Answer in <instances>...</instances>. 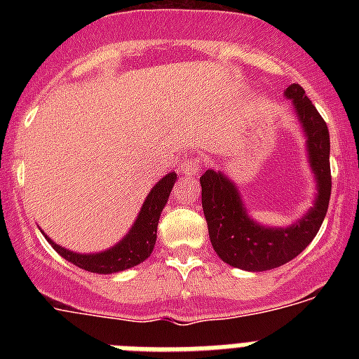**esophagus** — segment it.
Returning a JSON list of instances; mask_svg holds the SVG:
<instances>
[{"label":"esophagus","mask_w":359,"mask_h":359,"mask_svg":"<svg viewBox=\"0 0 359 359\" xmlns=\"http://www.w3.org/2000/svg\"><path fill=\"white\" fill-rule=\"evenodd\" d=\"M203 163H205V160H203L201 156L187 158V160L182 163V172L192 176V174H196V172H199V170H201Z\"/></svg>","instance_id":"esophagus-1"}]
</instances>
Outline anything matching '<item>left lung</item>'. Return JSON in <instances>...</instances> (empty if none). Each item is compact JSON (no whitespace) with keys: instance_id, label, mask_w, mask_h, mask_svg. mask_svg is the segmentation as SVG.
Here are the masks:
<instances>
[{"instance_id":"8db88e82","label":"left lung","mask_w":359,"mask_h":359,"mask_svg":"<svg viewBox=\"0 0 359 359\" xmlns=\"http://www.w3.org/2000/svg\"><path fill=\"white\" fill-rule=\"evenodd\" d=\"M307 136L311 169L315 172V207L290 228H264L253 223L243 207L236 185L221 172L207 170L199 177L201 203L208 224V236L215 253L226 264L246 271H266L286 264L306 250L322 226L331 198V165H329V129L302 86L291 84L286 90Z\"/></svg>"}]
</instances>
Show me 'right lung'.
Returning <instances> with one entry per match:
<instances>
[{
    "label": "right lung",
    "mask_w": 359,
    "mask_h": 359,
    "mask_svg": "<svg viewBox=\"0 0 359 359\" xmlns=\"http://www.w3.org/2000/svg\"><path fill=\"white\" fill-rule=\"evenodd\" d=\"M174 182H176V172H170L161 177L160 182L152 187L140 214H138V219L135 221L128 236L123 237L116 246L106 250V252L95 253V255L73 253L69 250L61 248L59 244H55L46 236L44 237L48 239V243L52 244L53 250L59 255L65 257L66 261L86 269V271H91V273L109 275L118 273L122 269L133 268V266L144 262L152 253V248L156 244V228L158 221H160V214L167 199H169Z\"/></svg>",
    "instance_id": "right-lung-1"
}]
</instances>
